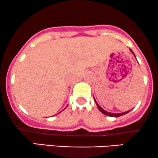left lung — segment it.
<instances>
[{
	"label": "left lung",
	"instance_id": "8db88e82",
	"mask_svg": "<svg viewBox=\"0 0 158 158\" xmlns=\"http://www.w3.org/2000/svg\"><path fill=\"white\" fill-rule=\"evenodd\" d=\"M130 51H131V52L133 53V54H134V56H135V54H134V52H133V51L131 50V49H130ZM136 57V56H135ZM94 100H95V98H94ZM95 103H96V105H97V107H98V110H99L101 111V112H102V113H104V114H105V115H107V116H111V117H118V116H123V115H125V114H126V113H129L130 112L131 110H128V111H126V112H125V113H109V112H107V111H106V110H104V109H102V107H100V106L98 105V103L96 102V101L95 100Z\"/></svg>",
	"mask_w": 158,
	"mask_h": 158
}]
</instances>
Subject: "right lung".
Returning a JSON list of instances; mask_svg holds the SVG:
<instances>
[{"label": "right lung", "mask_w": 158, "mask_h": 158, "mask_svg": "<svg viewBox=\"0 0 158 158\" xmlns=\"http://www.w3.org/2000/svg\"><path fill=\"white\" fill-rule=\"evenodd\" d=\"M57 114H58V113H57Z\"/></svg>", "instance_id": "obj_1"}]
</instances>
